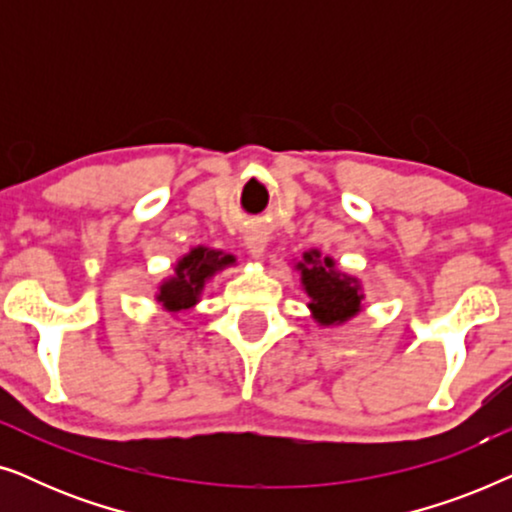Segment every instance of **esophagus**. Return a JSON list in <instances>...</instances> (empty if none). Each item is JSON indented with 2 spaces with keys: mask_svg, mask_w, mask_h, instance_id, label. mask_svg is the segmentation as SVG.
Segmentation results:
<instances>
[{
  "mask_svg": "<svg viewBox=\"0 0 512 512\" xmlns=\"http://www.w3.org/2000/svg\"><path fill=\"white\" fill-rule=\"evenodd\" d=\"M244 244H247L249 254L254 258H261L265 247H268V237H265L263 233H249L247 240H244Z\"/></svg>",
  "mask_w": 512,
  "mask_h": 512,
  "instance_id": "esophagus-1",
  "label": "esophagus"
}]
</instances>
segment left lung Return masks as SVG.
I'll list each match as a JSON object with an SVG mask.
<instances>
[{
    "mask_svg": "<svg viewBox=\"0 0 512 512\" xmlns=\"http://www.w3.org/2000/svg\"><path fill=\"white\" fill-rule=\"evenodd\" d=\"M298 263L303 272V284L307 296L312 298V312L321 324L347 321L361 310V291L354 279L335 272L331 258H319V251H310Z\"/></svg>",
    "mask_w": 512,
    "mask_h": 512,
    "instance_id": "obj_1",
    "label": "left lung"
}]
</instances>
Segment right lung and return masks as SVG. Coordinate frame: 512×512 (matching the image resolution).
I'll return each instance as SVG.
<instances>
[{
  "mask_svg": "<svg viewBox=\"0 0 512 512\" xmlns=\"http://www.w3.org/2000/svg\"><path fill=\"white\" fill-rule=\"evenodd\" d=\"M233 256H223L221 251H209V249H193L191 254L184 256L177 265V277H172L170 282L160 286L158 300L163 303L170 312L188 310L198 300V293L202 284L214 275L216 270L226 268L233 263Z\"/></svg>",
  "mask_w": 512,
  "mask_h": 512,
  "instance_id": "1",
  "label": "right lung"
}]
</instances>
